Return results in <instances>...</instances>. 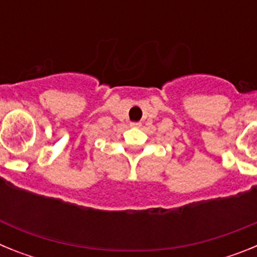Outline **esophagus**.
Instances as JSON below:
<instances>
[{"instance_id":"1","label":"esophagus","mask_w":257,"mask_h":257,"mask_svg":"<svg viewBox=\"0 0 257 257\" xmlns=\"http://www.w3.org/2000/svg\"><path fill=\"white\" fill-rule=\"evenodd\" d=\"M131 127H139L140 126V122H133V123H130Z\"/></svg>"}]
</instances>
